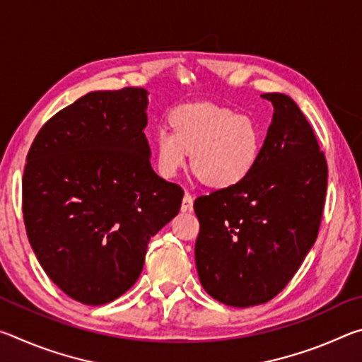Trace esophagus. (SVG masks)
I'll use <instances>...</instances> for the list:
<instances>
[{
    "mask_svg": "<svg viewBox=\"0 0 362 362\" xmlns=\"http://www.w3.org/2000/svg\"><path fill=\"white\" fill-rule=\"evenodd\" d=\"M192 211H193V196L189 193H185L182 199V212H192Z\"/></svg>",
    "mask_w": 362,
    "mask_h": 362,
    "instance_id": "34e87169",
    "label": "esophagus"
}]
</instances>
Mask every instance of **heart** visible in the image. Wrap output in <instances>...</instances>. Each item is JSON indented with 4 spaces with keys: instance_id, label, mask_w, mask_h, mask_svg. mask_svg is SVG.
I'll use <instances>...</instances> for the list:
<instances>
[{
    "instance_id": "heart-1",
    "label": "heart",
    "mask_w": 362,
    "mask_h": 362,
    "mask_svg": "<svg viewBox=\"0 0 362 362\" xmlns=\"http://www.w3.org/2000/svg\"><path fill=\"white\" fill-rule=\"evenodd\" d=\"M170 126L153 137L159 174L173 179L192 153V168L207 187L223 189L240 185L260 159L263 137L246 115L214 103H187L170 115Z\"/></svg>"
}]
</instances>
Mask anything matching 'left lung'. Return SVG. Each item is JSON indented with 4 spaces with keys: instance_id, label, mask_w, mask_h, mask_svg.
<instances>
[{
    "instance_id": "obj_1",
    "label": "left lung",
    "mask_w": 362,
    "mask_h": 362,
    "mask_svg": "<svg viewBox=\"0 0 362 362\" xmlns=\"http://www.w3.org/2000/svg\"><path fill=\"white\" fill-rule=\"evenodd\" d=\"M274 113L246 180L196 198L194 260L204 291L238 308L284 289L313 247L327 189V163L289 95L262 94Z\"/></svg>"
}]
</instances>
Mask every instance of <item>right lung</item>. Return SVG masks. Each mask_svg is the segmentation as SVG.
Segmentation results:
<instances>
[{"mask_svg":"<svg viewBox=\"0 0 362 362\" xmlns=\"http://www.w3.org/2000/svg\"><path fill=\"white\" fill-rule=\"evenodd\" d=\"M142 88L94 90L54 115L22 180L28 241L46 274L84 305L136 284L150 238L180 211L183 189L156 175Z\"/></svg>","mask_w":362,"mask_h":362,"instance_id":"1","label":"right lung"}]
</instances>
